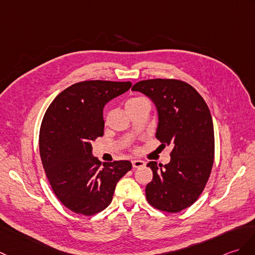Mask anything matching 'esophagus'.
Segmentation results:
<instances>
[{
    "mask_svg": "<svg viewBox=\"0 0 255 255\" xmlns=\"http://www.w3.org/2000/svg\"><path fill=\"white\" fill-rule=\"evenodd\" d=\"M144 165H145V163L143 161H141V159H133V161H132V167L133 168L143 167Z\"/></svg>",
    "mask_w": 255,
    "mask_h": 255,
    "instance_id": "34e87169",
    "label": "esophagus"
}]
</instances>
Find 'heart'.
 <instances>
[{
    "label": "heart",
    "mask_w": 255,
    "mask_h": 255,
    "mask_svg": "<svg viewBox=\"0 0 255 255\" xmlns=\"http://www.w3.org/2000/svg\"><path fill=\"white\" fill-rule=\"evenodd\" d=\"M140 99H142V98H132V99L128 100V101H127V103H126V106H127V105H129V104H131V103L137 102V101H139Z\"/></svg>",
    "instance_id": "1"
}]
</instances>
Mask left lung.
Instances as JSON below:
<instances>
[{
    "label": "left lung",
    "mask_w": 255,
    "mask_h": 255,
    "mask_svg": "<svg viewBox=\"0 0 255 255\" xmlns=\"http://www.w3.org/2000/svg\"><path fill=\"white\" fill-rule=\"evenodd\" d=\"M132 91L149 97L158 115L156 138L171 145L170 162H149L153 179L146 185V200L155 209L178 213L202 193L214 162V127L209 106L187 82L149 79L133 85Z\"/></svg>",
    "instance_id": "8db88e82"
}]
</instances>
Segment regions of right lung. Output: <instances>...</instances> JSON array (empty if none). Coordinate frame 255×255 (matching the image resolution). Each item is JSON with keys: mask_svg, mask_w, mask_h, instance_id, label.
I'll return each mask as SVG.
<instances>
[{"mask_svg": "<svg viewBox=\"0 0 255 255\" xmlns=\"http://www.w3.org/2000/svg\"><path fill=\"white\" fill-rule=\"evenodd\" d=\"M130 87V81L77 82L45 112L39 134L41 161L58 200L77 214L89 216L108 208L116 183L132 167L129 161L101 166L91 144L104 133L105 104Z\"/></svg>", "mask_w": 255, "mask_h": 255, "instance_id": "1", "label": "right lung"}]
</instances>
